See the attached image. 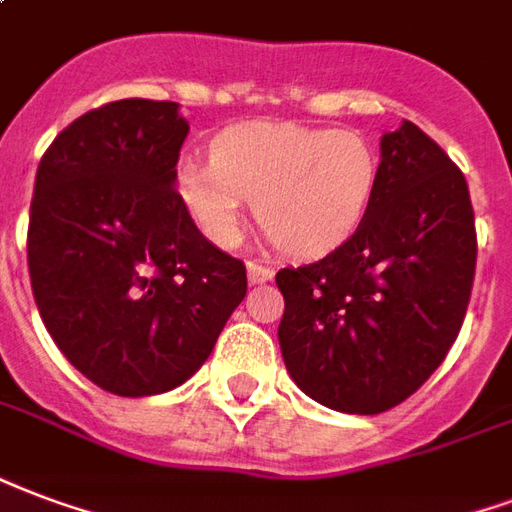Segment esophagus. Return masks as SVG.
<instances>
[{"instance_id": "obj_1", "label": "esophagus", "mask_w": 512, "mask_h": 512, "mask_svg": "<svg viewBox=\"0 0 512 512\" xmlns=\"http://www.w3.org/2000/svg\"><path fill=\"white\" fill-rule=\"evenodd\" d=\"M246 274H249L252 285H263V282L274 279V268L263 266V263H246Z\"/></svg>"}]
</instances>
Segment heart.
Masks as SVG:
<instances>
[{
    "label": "heart",
    "instance_id": "1",
    "mask_svg": "<svg viewBox=\"0 0 512 512\" xmlns=\"http://www.w3.org/2000/svg\"><path fill=\"white\" fill-rule=\"evenodd\" d=\"M377 181L369 140L352 130L252 121L222 132L211 162L179 165L189 214L214 244L230 246L246 200L268 238L298 257L323 255L361 222Z\"/></svg>",
    "mask_w": 512,
    "mask_h": 512
}]
</instances>
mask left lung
<instances>
[{"instance_id": "8db88e82", "label": "left lung", "mask_w": 512, "mask_h": 512, "mask_svg": "<svg viewBox=\"0 0 512 512\" xmlns=\"http://www.w3.org/2000/svg\"><path fill=\"white\" fill-rule=\"evenodd\" d=\"M380 151L355 233L323 260L276 274L287 372L306 396L350 415L391 410L445 361L478 260L456 162L412 121L382 135Z\"/></svg>"}]
</instances>
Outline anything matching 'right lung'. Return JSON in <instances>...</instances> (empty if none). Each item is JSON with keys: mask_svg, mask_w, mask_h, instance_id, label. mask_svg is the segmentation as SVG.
<instances>
[{"mask_svg": "<svg viewBox=\"0 0 512 512\" xmlns=\"http://www.w3.org/2000/svg\"><path fill=\"white\" fill-rule=\"evenodd\" d=\"M179 102L116 100L67 124L34 179L26 260L56 347L97 388L154 396L206 361L246 295L176 181Z\"/></svg>", "mask_w": 512, "mask_h": 512, "instance_id": "right-lung-1", "label": "right lung"}]
</instances>
